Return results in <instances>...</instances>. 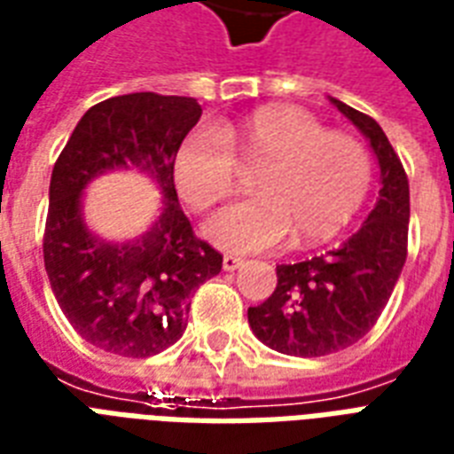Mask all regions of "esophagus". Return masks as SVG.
<instances>
[{
    "label": "esophagus",
    "instance_id": "1",
    "mask_svg": "<svg viewBox=\"0 0 454 454\" xmlns=\"http://www.w3.org/2000/svg\"><path fill=\"white\" fill-rule=\"evenodd\" d=\"M244 265V258H237V255H224L223 258V268L227 272L237 270V268H241Z\"/></svg>",
    "mask_w": 454,
    "mask_h": 454
}]
</instances>
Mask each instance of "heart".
Listing matches in <instances>:
<instances>
[{
  "label": "heart",
  "mask_w": 454,
  "mask_h": 454,
  "mask_svg": "<svg viewBox=\"0 0 454 454\" xmlns=\"http://www.w3.org/2000/svg\"><path fill=\"white\" fill-rule=\"evenodd\" d=\"M239 165L258 169L255 196L206 224L207 239L239 254L279 247L289 231L299 247L335 237L366 200L373 176L369 150L356 138L282 105L191 131L172 169L186 206L206 213L234 191Z\"/></svg>",
  "instance_id": "1"
}]
</instances>
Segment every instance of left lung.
Instances as JSON below:
<instances>
[{"label": "left lung", "instance_id": "8db88e82", "mask_svg": "<svg viewBox=\"0 0 454 454\" xmlns=\"http://www.w3.org/2000/svg\"><path fill=\"white\" fill-rule=\"evenodd\" d=\"M366 136L380 167L378 203L361 230L335 251L278 265V287L248 309V325L270 349L325 356L359 342L380 318L407 261L409 182L376 119L330 98Z\"/></svg>", "mask_w": 454, "mask_h": 454}]
</instances>
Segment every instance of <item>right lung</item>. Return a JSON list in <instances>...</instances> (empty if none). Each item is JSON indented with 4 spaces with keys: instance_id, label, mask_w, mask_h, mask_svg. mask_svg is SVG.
Masks as SVG:
<instances>
[{
    "instance_id": "right-lung-1",
    "label": "right lung",
    "mask_w": 454,
    "mask_h": 454,
    "mask_svg": "<svg viewBox=\"0 0 454 454\" xmlns=\"http://www.w3.org/2000/svg\"><path fill=\"white\" fill-rule=\"evenodd\" d=\"M193 98L117 95L85 112L54 162L43 254L78 335L102 352L145 359L184 335L193 292L223 270V255L193 234L175 189V153L193 126ZM112 168H138L166 203L136 240L105 242L82 223V189Z\"/></svg>"
}]
</instances>
